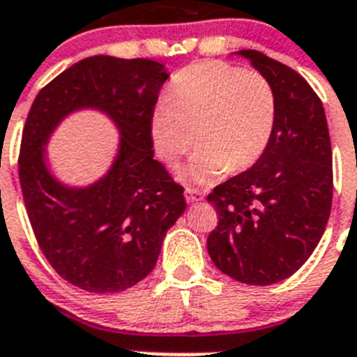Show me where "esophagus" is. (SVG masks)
Returning <instances> with one entry per match:
<instances>
[{
    "mask_svg": "<svg viewBox=\"0 0 357 357\" xmlns=\"http://www.w3.org/2000/svg\"><path fill=\"white\" fill-rule=\"evenodd\" d=\"M184 197H185V200H188V204H195V202H200L202 198H204L202 197L200 191H197V189H193V188H185Z\"/></svg>",
    "mask_w": 357,
    "mask_h": 357,
    "instance_id": "esophagus-1",
    "label": "esophagus"
}]
</instances>
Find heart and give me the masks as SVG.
Masks as SVG:
<instances>
[{"label": "heart", "instance_id": "heart-1", "mask_svg": "<svg viewBox=\"0 0 357 357\" xmlns=\"http://www.w3.org/2000/svg\"><path fill=\"white\" fill-rule=\"evenodd\" d=\"M273 121L275 96L261 73L204 61L178 73L172 96L157 100L150 134L166 164H175L198 144L181 178L211 184L225 169L241 172L259 159Z\"/></svg>", "mask_w": 357, "mask_h": 357}]
</instances>
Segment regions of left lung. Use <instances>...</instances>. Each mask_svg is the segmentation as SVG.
Here are the masks:
<instances>
[{
    "label": "left lung",
    "mask_w": 357,
    "mask_h": 357,
    "mask_svg": "<svg viewBox=\"0 0 357 357\" xmlns=\"http://www.w3.org/2000/svg\"><path fill=\"white\" fill-rule=\"evenodd\" d=\"M234 55L270 82L275 121L257 162L207 197L220 216L207 252L225 275L268 286L293 275L321 239L333 204V151L324 105L298 73L255 50Z\"/></svg>",
    "instance_id": "left-lung-1"
}]
</instances>
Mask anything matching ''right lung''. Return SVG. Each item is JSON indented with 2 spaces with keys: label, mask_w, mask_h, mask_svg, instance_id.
I'll use <instances>...</instances> for the list:
<instances>
[{
  "label": "right lung",
  "mask_w": 357,
  "mask_h": 357,
  "mask_svg": "<svg viewBox=\"0 0 357 357\" xmlns=\"http://www.w3.org/2000/svg\"><path fill=\"white\" fill-rule=\"evenodd\" d=\"M168 77L150 59L94 55L53 78L28 112L19 182L31 229L53 270L85 291L116 293L143 280L185 211L184 189L151 150V110ZM87 108L115 123L119 151L93 185L69 186L49 169L45 146L68 115Z\"/></svg>",
  "instance_id": "obj_1"
}]
</instances>
